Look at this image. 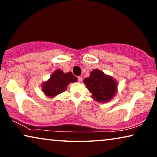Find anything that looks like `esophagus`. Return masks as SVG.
I'll list each match as a JSON object with an SVG mask.
<instances>
[{
	"mask_svg": "<svg viewBox=\"0 0 157 157\" xmlns=\"http://www.w3.org/2000/svg\"><path fill=\"white\" fill-rule=\"evenodd\" d=\"M81 81H82V77L78 76V82H81Z\"/></svg>",
	"mask_w": 157,
	"mask_h": 157,
	"instance_id": "obj_1",
	"label": "esophagus"
}]
</instances>
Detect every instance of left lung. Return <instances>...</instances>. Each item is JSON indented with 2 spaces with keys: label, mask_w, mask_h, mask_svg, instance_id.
I'll use <instances>...</instances> for the list:
<instances>
[{
  "label": "left lung",
  "mask_w": 157,
  "mask_h": 157,
  "mask_svg": "<svg viewBox=\"0 0 157 157\" xmlns=\"http://www.w3.org/2000/svg\"><path fill=\"white\" fill-rule=\"evenodd\" d=\"M83 83L95 100L99 102H106L112 98L117 88L115 80L98 69L94 70L89 78L83 80Z\"/></svg>",
  "instance_id": "left-lung-1"
}]
</instances>
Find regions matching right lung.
I'll use <instances>...</instances> for the list:
<instances>
[{"label":"right lung","instance_id":"obj_1","mask_svg":"<svg viewBox=\"0 0 157 157\" xmlns=\"http://www.w3.org/2000/svg\"><path fill=\"white\" fill-rule=\"evenodd\" d=\"M78 79L71 72L64 73L61 70H56L47 82L42 86V90L49 97L63 93L67 89L68 83L75 82Z\"/></svg>","mask_w":157,"mask_h":157}]
</instances>
